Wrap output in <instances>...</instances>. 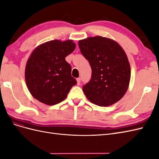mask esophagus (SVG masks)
<instances>
[{
    "label": "esophagus",
    "mask_w": 159,
    "mask_h": 159,
    "mask_svg": "<svg viewBox=\"0 0 159 159\" xmlns=\"http://www.w3.org/2000/svg\"><path fill=\"white\" fill-rule=\"evenodd\" d=\"M76 80H77V84L80 85V82H81V79H80V78H78L76 79Z\"/></svg>",
    "instance_id": "obj_1"
}]
</instances>
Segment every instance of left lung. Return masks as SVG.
<instances>
[{
	"instance_id": "8db88e82",
	"label": "left lung",
	"mask_w": 159,
	"mask_h": 159,
	"mask_svg": "<svg viewBox=\"0 0 159 159\" xmlns=\"http://www.w3.org/2000/svg\"><path fill=\"white\" fill-rule=\"evenodd\" d=\"M78 45L92 71L83 87L86 98L102 107L117 103L125 94L131 78L125 52L117 42L99 36L81 40Z\"/></svg>"
}]
</instances>
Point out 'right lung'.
I'll list each match as a JSON object with an SVG mask.
<instances>
[{"label":"right lung","instance_id":"add662e5","mask_svg":"<svg viewBox=\"0 0 159 159\" xmlns=\"http://www.w3.org/2000/svg\"><path fill=\"white\" fill-rule=\"evenodd\" d=\"M75 48L73 40H54L34 50L25 68V80L31 95L39 102L54 105L64 101L77 84L66 57Z\"/></svg>","mask_w":159,"mask_h":159}]
</instances>
